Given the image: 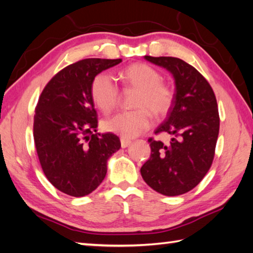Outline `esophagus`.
Listing matches in <instances>:
<instances>
[{
	"mask_svg": "<svg viewBox=\"0 0 253 253\" xmlns=\"http://www.w3.org/2000/svg\"><path fill=\"white\" fill-rule=\"evenodd\" d=\"M130 144H131V140L127 139V138H121V145H122L123 148L128 147Z\"/></svg>",
	"mask_w": 253,
	"mask_h": 253,
	"instance_id": "esophagus-1",
	"label": "esophagus"
}]
</instances>
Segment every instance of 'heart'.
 Segmentation results:
<instances>
[{
  "label": "heart",
  "instance_id": "heart-1",
  "mask_svg": "<svg viewBox=\"0 0 253 253\" xmlns=\"http://www.w3.org/2000/svg\"><path fill=\"white\" fill-rule=\"evenodd\" d=\"M124 83L127 87L138 89L134 107L138 109L122 111L105 119L102 127L106 131L134 138L146 131L152 125V115L166 114L173 102L174 93L168 84L162 83L160 71L145 63H135L123 72ZM91 98L95 105L104 113H109L118 105L121 92L111 76L102 72L91 83Z\"/></svg>",
  "mask_w": 253,
  "mask_h": 253
}]
</instances>
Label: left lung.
Wrapping results in <instances>:
<instances>
[{"label": "left lung", "mask_w": 253, "mask_h": 253, "mask_svg": "<svg viewBox=\"0 0 253 253\" xmlns=\"http://www.w3.org/2000/svg\"><path fill=\"white\" fill-rule=\"evenodd\" d=\"M144 59L170 72L175 93L168 117L155 130L173 137L168 144L148 139L151 157L140 174L158 193L181 195L198 185L212 165L220 128L215 95L207 79L184 60L151 55Z\"/></svg>", "instance_id": "obj_1"}]
</instances>
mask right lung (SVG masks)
<instances>
[{
	"mask_svg": "<svg viewBox=\"0 0 253 253\" xmlns=\"http://www.w3.org/2000/svg\"><path fill=\"white\" fill-rule=\"evenodd\" d=\"M122 59H84L58 72L42 91L33 137L43 173L68 195L84 196L100 185L107 162L121 148L116 135L95 134L97 113L91 83Z\"/></svg>",
	"mask_w": 253,
	"mask_h": 253,
	"instance_id": "add662e5",
	"label": "right lung"
}]
</instances>
